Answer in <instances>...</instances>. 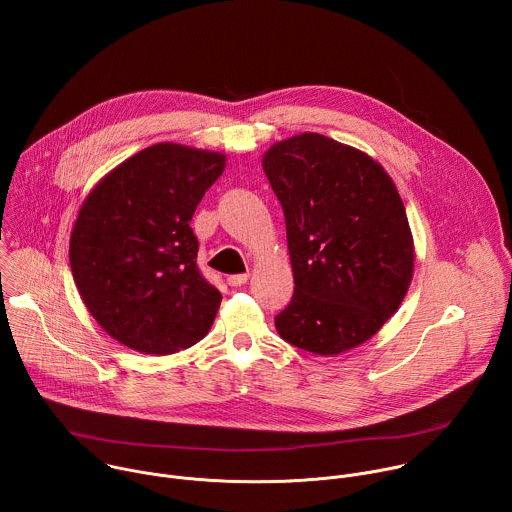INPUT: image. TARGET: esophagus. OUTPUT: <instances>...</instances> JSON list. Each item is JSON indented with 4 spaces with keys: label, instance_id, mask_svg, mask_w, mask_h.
Masks as SVG:
<instances>
[{
    "label": "esophagus",
    "instance_id": "1",
    "mask_svg": "<svg viewBox=\"0 0 512 512\" xmlns=\"http://www.w3.org/2000/svg\"><path fill=\"white\" fill-rule=\"evenodd\" d=\"M247 279H249L247 273H239V275H229V277H227V283H229L231 287H239V285H245Z\"/></svg>",
    "mask_w": 512,
    "mask_h": 512
}]
</instances>
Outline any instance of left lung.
Instances as JSON below:
<instances>
[{"mask_svg": "<svg viewBox=\"0 0 512 512\" xmlns=\"http://www.w3.org/2000/svg\"><path fill=\"white\" fill-rule=\"evenodd\" d=\"M263 170L283 208L296 283L275 316L279 336L320 356L367 342L413 277V237L391 176L320 133L277 141Z\"/></svg>", "mask_w": 512, "mask_h": 512, "instance_id": "obj_1", "label": "left lung"}]
</instances>
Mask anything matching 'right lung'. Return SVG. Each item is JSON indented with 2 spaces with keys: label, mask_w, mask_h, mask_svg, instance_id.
<instances>
[{
  "label": "right lung",
  "mask_w": 512,
  "mask_h": 512,
  "mask_svg": "<svg viewBox=\"0 0 512 512\" xmlns=\"http://www.w3.org/2000/svg\"><path fill=\"white\" fill-rule=\"evenodd\" d=\"M225 162L216 152L156 143L85 198L70 235L72 277L87 310L123 346L172 354L208 334L223 296L196 265L190 221Z\"/></svg>",
  "instance_id": "right-lung-1"
}]
</instances>
